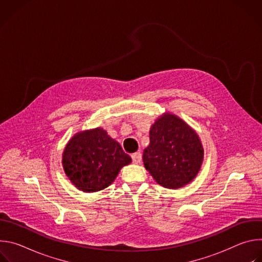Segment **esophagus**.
Segmentation results:
<instances>
[{
    "label": "esophagus",
    "instance_id": "1",
    "mask_svg": "<svg viewBox=\"0 0 262 262\" xmlns=\"http://www.w3.org/2000/svg\"><path fill=\"white\" fill-rule=\"evenodd\" d=\"M132 160L135 164H139L142 161V155L141 152H135L132 155Z\"/></svg>",
    "mask_w": 262,
    "mask_h": 262
}]
</instances>
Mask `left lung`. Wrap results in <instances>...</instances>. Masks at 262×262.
Instances as JSON below:
<instances>
[{
	"instance_id": "obj_1",
	"label": "left lung",
	"mask_w": 262,
	"mask_h": 262,
	"mask_svg": "<svg viewBox=\"0 0 262 262\" xmlns=\"http://www.w3.org/2000/svg\"><path fill=\"white\" fill-rule=\"evenodd\" d=\"M143 162L156 181L168 189L191 182L200 170L203 148L197 134L175 115L159 118L149 133Z\"/></svg>"
}]
</instances>
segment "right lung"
<instances>
[{
	"instance_id": "obj_1",
	"label": "right lung",
	"mask_w": 262,
	"mask_h": 262,
	"mask_svg": "<svg viewBox=\"0 0 262 262\" xmlns=\"http://www.w3.org/2000/svg\"><path fill=\"white\" fill-rule=\"evenodd\" d=\"M132 159L102 128L79 133L63 152L66 175L79 190L97 192L114 181Z\"/></svg>"
}]
</instances>
